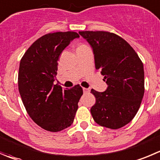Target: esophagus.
Segmentation results:
<instances>
[{
	"label": "esophagus",
	"instance_id": "obj_1",
	"mask_svg": "<svg viewBox=\"0 0 160 160\" xmlns=\"http://www.w3.org/2000/svg\"><path fill=\"white\" fill-rule=\"evenodd\" d=\"M89 91H90V90H89V89H86V88H83V92H84V93H88Z\"/></svg>",
	"mask_w": 160,
	"mask_h": 160
}]
</instances>
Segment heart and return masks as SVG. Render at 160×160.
I'll use <instances>...</instances> for the list:
<instances>
[{
  "mask_svg": "<svg viewBox=\"0 0 160 160\" xmlns=\"http://www.w3.org/2000/svg\"><path fill=\"white\" fill-rule=\"evenodd\" d=\"M84 46H86V45H84V44H78V48H82V47H84Z\"/></svg>",
  "mask_w": 160,
  "mask_h": 160,
  "instance_id": "b5f03b06",
  "label": "heart"
}]
</instances>
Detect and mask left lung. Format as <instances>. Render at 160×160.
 <instances>
[{
  "label": "left lung",
  "instance_id": "1",
  "mask_svg": "<svg viewBox=\"0 0 160 160\" xmlns=\"http://www.w3.org/2000/svg\"><path fill=\"white\" fill-rule=\"evenodd\" d=\"M93 51L96 69H100L108 88L92 89L96 103L90 109L94 121L116 130L136 115L144 92L143 63L127 42L108 31H79Z\"/></svg>",
  "mask_w": 160,
  "mask_h": 160
}]
</instances>
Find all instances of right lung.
I'll use <instances>...</instances> for the list:
<instances>
[{
  "mask_svg": "<svg viewBox=\"0 0 160 160\" xmlns=\"http://www.w3.org/2000/svg\"><path fill=\"white\" fill-rule=\"evenodd\" d=\"M77 38L78 33L73 31L47 33L20 60L18 86L24 107L32 120L48 131H61L72 124L83 93L79 85L70 89L54 85L59 56Z\"/></svg>",
  "mask_w": 160,
  "mask_h": 160,
  "instance_id": "right-lung-1",
  "label": "right lung"
}]
</instances>
